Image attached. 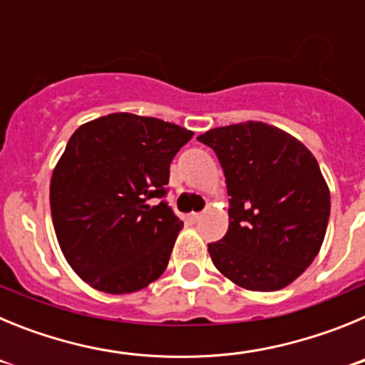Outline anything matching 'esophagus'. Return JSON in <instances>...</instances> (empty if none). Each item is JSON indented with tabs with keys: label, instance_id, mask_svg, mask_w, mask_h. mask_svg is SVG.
<instances>
[{
	"label": "esophagus",
	"instance_id": "1",
	"mask_svg": "<svg viewBox=\"0 0 365 365\" xmlns=\"http://www.w3.org/2000/svg\"><path fill=\"white\" fill-rule=\"evenodd\" d=\"M199 219H201V214H199V212H192V214L186 215V221L188 222H197Z\"/></svg>",
	"mask_w": 365,
	"mask_h": 365
}]
</instances>
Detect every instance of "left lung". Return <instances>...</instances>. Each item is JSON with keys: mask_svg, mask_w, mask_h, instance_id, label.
I'll use <instances>...</instances> for the list:
<instances>
[{"mask_svg": "<svg viewBox=\"0 0 365 365\" xmlns=\"http://www.w3.org/2000/svg\"><path fill=\"white\" fill-rule=\"evenodd\" d=\"M197 140L217 155L230 195L228 232L208 245L214 265L248 291H279L311 265L327 230L331 195L314 155L254 120Z\"/></svg>", "mask_w": 365, "mask_h": 365, "instance_id": "1", "label": "left lung"}]
</instances>
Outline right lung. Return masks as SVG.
Instances as JSON below:
<instances>
[{
    "label": "right lung",
    "instance_id": "1",
    "mask_svg": "<svg viewBox=\"0 0 365 365\" xmlns=\"http://www.w3.org/2000/svg\"><path fill=\"white\" fill-rule=\"evenodd\" d=\"M192 137L180 125L131 113L74 131L51 179V214L63 256L83 282L128 294L166 270L182 228L164 201L170 164ZM151 198L161 201L153 207Z\"/></svg>",
    "mask_w": 365,
    "mask_h": 365
}]
</instances>
